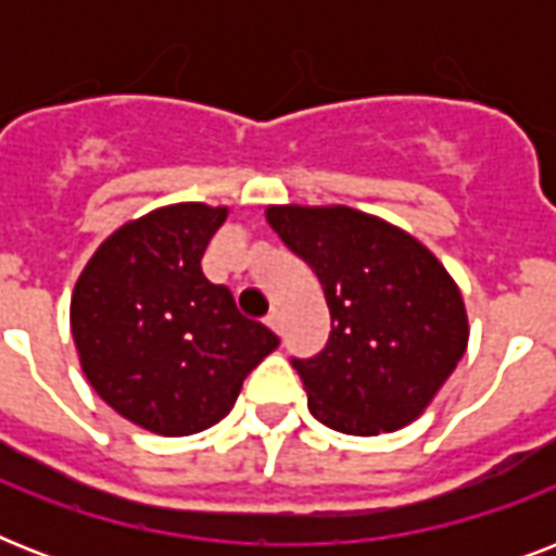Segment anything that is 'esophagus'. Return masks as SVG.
I'll return each mask as SVG.
<instances>
[{
  "instance_id": "esophagus-1",
  "label": "esophagus",
  "mask_w": 556,
  "mask_h": 556,
  "mask_svg": "<svg viewBox=\"0 0 556 556\" xmlns=\"http://www.w3.org/2000/svg\"><path fill=\"white\" fill-rule=\"evenodd\" d=\"M268 326L274 331H277V334H282V320H279V312H270L268 314Z\"/></svg>"
}]
</instances>
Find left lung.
Listing matches in <instances>:
<instances>
[{"label":"left lung","instance_id":"8db88e82","mask_svg":"<svg viewBox=\"0 0 556 556\" xmlns=\"http://www.w3.org/2000/svg\"><path fill=\"white\" fill-rule=\"evenodd\" d=\"M268 225L317 274L331 334L294 361L317 421L346 435L413 424L470 338L462 291L415 236L343 204H270Z\"/></svg>","mask_w":556,"mask_h":556}]
</instances>
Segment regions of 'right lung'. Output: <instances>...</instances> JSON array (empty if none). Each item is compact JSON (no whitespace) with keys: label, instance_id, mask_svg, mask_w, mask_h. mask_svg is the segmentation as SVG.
<instances>
[{"label":"right lung","instance_id":"obj_1","mask_svg":"<svg viewBox=\"0 0 556 556\" xmlns=\"http://www.w3.org/2000/svg\"><path fill=\"white\" fill-rule=\"evenodd\" d=\"M227 207L167 204L121 225L91 253L72 294L83 375L135 427L192 435L233 409L242 380L279 338L239 314L201 274Z\"/></svg>","mask_w":556,"mask_h":556}]
</instances>
